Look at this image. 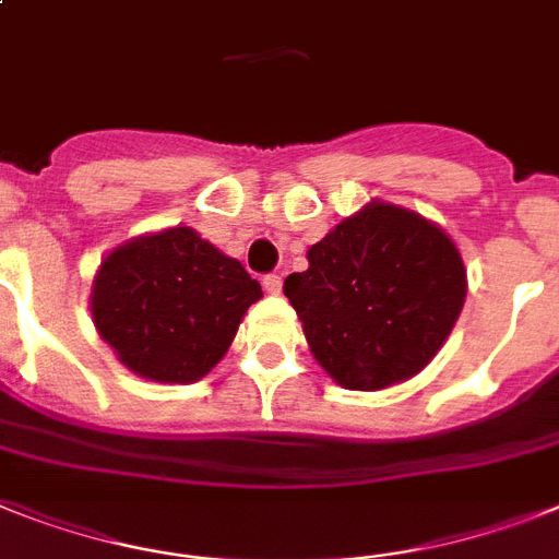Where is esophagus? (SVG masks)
Returning a JSON list of instances; mask_svg holds the SVG:
<instances>
[{
	"label": "esophagus",
	"instance_id": "34e87169",
	"mask_svg": "<svg viewBox=\"0 0 559 559\" xmlns=\"http://www.w3.org/2000/svg\"><path fill=\"white\" fill-rule=\"evenodd\" d=\"M262 288L269 290V294H280V290H283V276L265 274V276H262Z\"/></svg>",
	"mask_w": 559,
	"mask_h": 559
}]
</instances>
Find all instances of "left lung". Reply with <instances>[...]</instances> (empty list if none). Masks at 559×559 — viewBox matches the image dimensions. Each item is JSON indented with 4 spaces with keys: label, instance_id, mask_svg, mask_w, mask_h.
<instances>
[{
    "label": "left lung",
    "instance_id": "left-lung-1",
    "mask_svg": "<svg viewBox=\"0 0 559 559\" xmlns=\"http://www.w3.org/2000/svg\"><path fill=\"white\" fill-rule=\"evenodd\" d=\"M285 297L325 371L343 389L377 391L428 366L465 302V269L449 234L414 211L371 202L285 276Z\"/></svg>",
    "mask_w": 559,
    "mask_h": 559
}]
</instances>
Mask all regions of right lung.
Wrapping results in <instances>:
<instances>
[{
  "label": "right lung",
  "mask_w": 559,
  "mask_h": 559,
  "mask_svg": "<svg viewBox=\"0 0 559 559\" xmlns=\"http://www.w3.org/2000/svg\"><path fill=\"white\" fill-rule=\"evenodd\" d=\"M260 297L237 260L197 230L168 228L105 257L91 311L122 366L156 382H193L223 359Z\"/></svg>",
  "instance_id": "1"
}]
</instances>
